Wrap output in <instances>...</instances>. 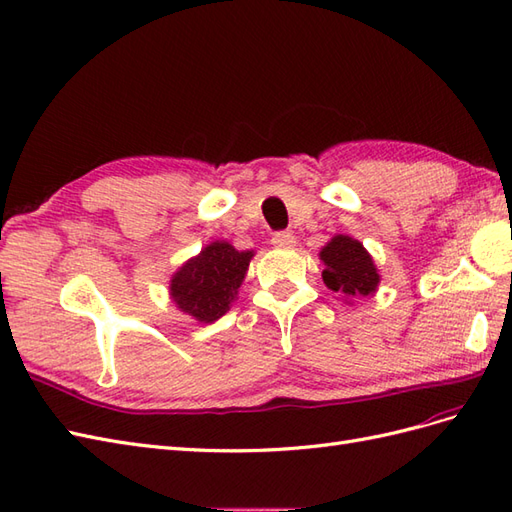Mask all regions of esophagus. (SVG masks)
<instances>
[{
  "label": "esophagus",
  "instance_id": "34e87169",
  "mask_svg": "<svg viewBox=\"0 0 512 512\" xmlns=\"http://www.w3.org/2000/svg\"><path fill=\"white\" fill-rule=\"evenodd\" d=\"M272 244L276 248H291L296 246V236L291 231H276L272 236Z\"/></svg>",
  "mask_w": 512,
  "mask_h": 512
}]
</instances>
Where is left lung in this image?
<instances>
[{"label":"left lung","instance_id":"1","mask_svg":"<svg viewBox=\"0 0 512 512\" xmlns=\"http://www.w3.org/2000/svg\"><path fill=\"white\" fill-rule=\"evenodd\" d=\"M319 259L326 266L321 272L326 287L337 291L345 300H360L375 294L379 274L362 242L339 233L321 248Z\"/></svg>","mask_w":512,"mask_h":512}]
</instances>
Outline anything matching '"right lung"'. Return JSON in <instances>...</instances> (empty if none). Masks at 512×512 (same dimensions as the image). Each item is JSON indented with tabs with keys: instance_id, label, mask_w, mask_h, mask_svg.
<instances>
[{
	"instance_id": "obj_1",
	"label": "right lung",
	"mask_w": 512,
	"mask_h": 512,
	"mask_svg": "<svg viewBox=\"0 0 512 512\" xmlns=\"http://www.w3.org/2000/svg\"><path fill=\"white\" fill-rule=\"evenodd\" d=\"M253 255V251H238L223 240L208 244L171 276L173 302L201 324H212L236 300Z\"/></svg>"
}]
</instances>
